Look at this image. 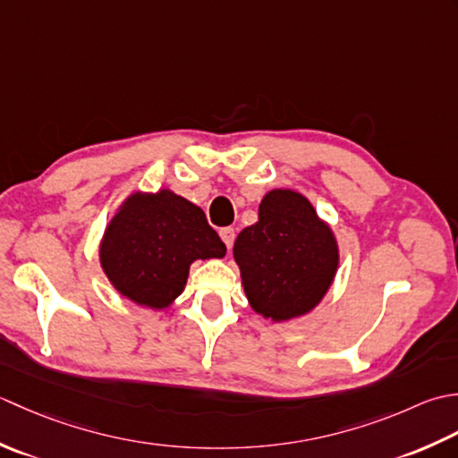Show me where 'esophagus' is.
Listing matches in <instances>:
<instances>
[{"mask_svg": "<svg viewBox=\"0 0 458 458\" xmlns=\"http://www.w3.org/2000/svg\"><path fill=\"white\" fill-rule=\"evenodd\" d=\"M219 235H221L223 242H225V247L231 250L233 241H235V229H233V227H223V229L219 231Z\"/></svg>", "mask_w": 458, "mask_h": 458, "instance_id": "esophagus-1", "label": "esophagus"}]
</instances>
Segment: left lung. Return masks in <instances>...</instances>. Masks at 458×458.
Returning <instances> with one entry per match:
<instances>
[{
  "mask_svg": "<svg viewBox=\"0 0 458 458\" xmlns=\"http://www.w3.org/2000/svg\"><path fill=\"white\" fill-rule=\"evenodd\" d=\"M233 257L250 308L276 324L312 312L340 267L332 227L306 195L288 188L265 193L259 221L239 233Z\"/></svg>",
  "mask_w": 458,
  "mask_h": 458,
  "instance_id": "obj_1",
  "label": "left lung"
}]
</instances>
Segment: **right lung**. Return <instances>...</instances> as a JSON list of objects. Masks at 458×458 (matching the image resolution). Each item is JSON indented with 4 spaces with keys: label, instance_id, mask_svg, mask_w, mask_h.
<instances>
[{
    "label": "right lung",
    "instance_id": "add662e5",
    "mask_svg": "<svg viewBox=\"0 0 458 458\" xmlns=\"http://www.w3.org/2000/svg\"><path fill=\"white\" fill-rule=\"evenodd\" d=\"M225 253L203 209L167 188L130 193L98 245L100 268L112 288L152 310L172 306L183 293L191 263Z\"/></svg>",
    "mask_w": 458,
    "mask_h": 458
}]
</instances>
